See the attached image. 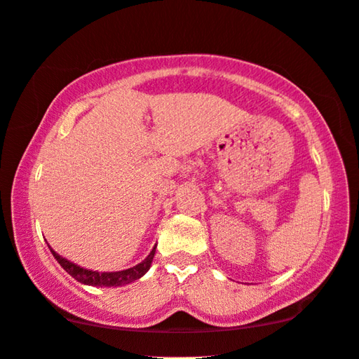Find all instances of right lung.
<instances>
[{
  "label": "right lung",
  "mask_w": 359,
  "mask_h": 359,
  "mask_svg": "<svg viewBox=\"0 0 359 359\" xmlns=\"http://www.w3.org/2000/svg\"><path fill=\"white\" fill-rule=\"evenodd\" d=\"M50 248V246H49ZM50 252L54 255L57 262L67 270V272L72 275L74 280H78L82 285H89V286H100V287H116V286H124L128 283H133L135 280H138L143 277V275L148 272L152 259H154L156 255V246L152 248V251L148 255L144 261H141L137 266H133L130 269L126 270H119V272H98V270H89L78 266V264L69 262L68 259H65L60 255L50 248Z\"/></svg>",
  "instance_id": "right-lung-1"
}]
</instances>
